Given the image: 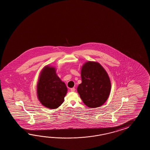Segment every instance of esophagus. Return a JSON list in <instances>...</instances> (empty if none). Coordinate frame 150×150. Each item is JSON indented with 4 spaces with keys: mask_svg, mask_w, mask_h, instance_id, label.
Listing matches in <instances>:
<instances>
[{
    "mask_svg": "<svg viewBox=\"0 0 150 150\" xmlns=\"http://www.w3.org/2000/svg\"><path fill=\"white\" fill-rule=\"evenodd\" d=\"M71 91V92H74L75 91V90H76V89H75V88L74 87H73V88H71L70 89Z\"/></svg>",
    "mask_w": 150,
    "mask_h": 150,
    "instance_id": "1",
    "label": "esophagus"
}]
</instances>
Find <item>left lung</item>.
I'll list each match as a JSON object with an SVG mask.
<instances>
[{
    "mask_svg": "<svg viewBox=\"0 0 150 150\" xmlns=\"http://www.w3.org/2000/svg\"><path fill=\"white\" fill-rule=\"evenodd\" d=\"M81 77L82 83L77 91L83 102L89 108L102 105L108 98L111 89L105 70L98 63L88 62L82 67Z\"/></svg>",
    "mask_w": 150,
    "mask_h": 150,
    "instance_id": "left-lung-1",
    "label": "left lung"
}]
</instances>
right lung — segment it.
<instances>
[{
    "label": "right lung",
    "instance_id": "add662e5",
    "mask_svg": "<svg viewBox=\"0 0 150 150\" xmlns=\"http://www.w3.org/2000/svg\"><path fill=\"white\" fill-rule=\"evenodd\" d=\"M38 100L49 109L57 108L64 102L67 87L56 74L54 67H45L42 71L37 86Z\"/></svg>",
    "mask_w": 150,
    "mask_h": 150
}]
</instances>
